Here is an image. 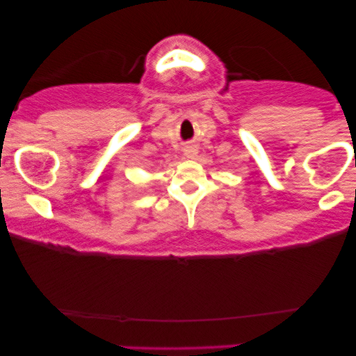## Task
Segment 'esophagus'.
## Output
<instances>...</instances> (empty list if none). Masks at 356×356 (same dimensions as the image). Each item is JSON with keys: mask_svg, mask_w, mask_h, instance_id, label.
<instances>
[{"mask_svg": "<svg viewBox=\"0 0 356 356\" xmlns=\"http://www.w3.org/2000/svg\"><path fill=\"white\" fill-rule=\"evenodd\" d=\"M183 154H184V157H186V159H196L197 147H196V145L189 144V145H186V147L183 149Z\"/></svg>", "mask_w": 356, "mask_h": 356, "instance_id": "1", "label": "esophagus"}]
</instances>
